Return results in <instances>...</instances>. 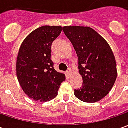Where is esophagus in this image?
Wrapping results in <instances>:
<instances>
[{
	"label": "esophagus",
	"instance_id": "1",
	"mask_svg": "<svg viewBox=\"0 0 128 128\" xmlns=\"http://www.w3.org/2000/svg\"><path fill=\"white\" fill-rule=\"evenodd\" d=\"M67 74L68 75V76H70L72 74V70H71V69L70 68H69L68 70H67Z\"/></svg>",
	"mask_w": 128,
	"mask_h": 128
}]
</instances>
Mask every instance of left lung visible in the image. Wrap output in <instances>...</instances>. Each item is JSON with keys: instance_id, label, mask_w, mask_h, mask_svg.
I'll return each instance as SVG.
<instances>
[{"instance_id": "left-lung-1", "label": "left lung", "mask_w": 128, "mask_h": 128, "mask_svg": "<svg viewBox=\"0 0 128 128\" xmlns=\"http://www.w3.org/2000/svg\"><path fill=\"white\" fill-rule=\"evenodd\" d=\"M62 30L76 52L79 73L82 78V86L75 90V96L86 102L100 100L109 93L118 75L112 49L90 27L64 26Z\"/></svg>"}]
</instances>
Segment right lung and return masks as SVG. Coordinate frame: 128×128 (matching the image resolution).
<instances>
[{
    "mask_svg": "<svg viewBox=\"0 0 128 128\" xmlns=\"http://www.w3.org/2000/svg\"><path fill=\"white\" fill-rule=\"evenodd\" d=\"M61 30V26H41L30 32L20 45L16 75L23 92L34 100H52L66 80L65 74L54 69L51 60L52 42Z\"/></svg>",
    "mask_w": 128,
    "mask_h": 128,
    "instance_id": "1",
    "label": "right lung"
}]
</instances>
